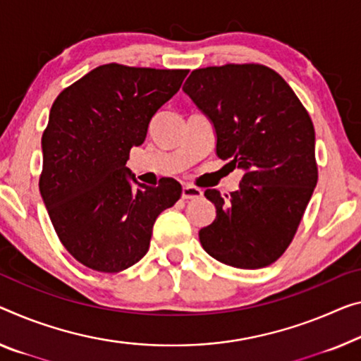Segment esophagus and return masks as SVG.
<instances>
[{
  "label": "esophagus",
  "instance_id": "obj_1",
  "mask_svg": "<svg viewBox=\"0 0 361 361\" xmlns=\"http://www.w3.org/2000/svg\"><path fill=\"white\" fill-rule=\"evenodd\" d=\"M203 195L202 188L193 187V185H184L182 188V198L184 200H197Z\"/></svg>",
  "mask_w": 361,
  "mask_h": 361
}]
</instances>
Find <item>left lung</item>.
Here are the masks:
<instances>
[{
	"label": "left lung",
	"mask_w": 361,
	"mask_h": 361,
	"mask_svg": "<svg viewBox=\"0 0 361 361\" xmlns=\"http://www.w3.org/2000/svg\"><path fill=\"white\" fill-rule=\"evenodd\" d=\"M216 132V154L243 171L231 197L204 190L216 219L200 242L242 269L274 263L290 245L318 182L314 127L289 84L263 64L192 71L184 87Z\"/></svg>",
	"instance_id": "8db88e82"
}]
</instances>
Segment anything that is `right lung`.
Wrapping results in <instances>:
<instances>
[{"label":"right lung","instance_id":"obj_1","mask_svg":"<svg viewBox=\"0 0 361 361\" xmlns=\"http://www.w3.org/2000/svg\"><path fill=\"white\" fill-rule=\"evenodd\" d=\"M187 74L111 63L54 99L42 137L38 185L61 243L87 268L119 273L140 262L158 214L180 198L173 177L148 187L126 163Z\"/></svg>","mask_w":361,"mask_h":361}]
</instances>
